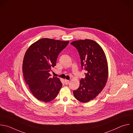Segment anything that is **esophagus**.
I'll return each mask as SVG.
<instances>
[{
  "instance_id": "esophagus-1",
  "label": "esophagus",
  "mask_w": 133,
  "mask_h": 133,
  "mask_svg": "<svg viewBox=\"0 0 133 133\" xmlns=\"http://www.w3.org/2000/svg\"><path fill=\"white\" fill-rule=\"evenodd\" d=\"M70 82V81L69 80H68V79H65L64 80V83L66 85H68Z\"/></svg>"
}]
</instances>
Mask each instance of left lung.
<instances>
[{
    "label": "left lung",
    "mask_w": 133,
    "mask_h": 133,
    "mask_svg": "<svg viewBox=\"0 0 133 133\" xmlns=\"http://www.w3.org/2000/svg\"><path fill=\"white\" fill-rule=\"evenodd\" d=\"M71 44L78 50L82 69L87 71L85 78L81 79L73 94L78 101L87 103L95 98L107 84L109 75L107 57L102 47L93 40H79Z\"/></svg>",
    "instance_id": "8db88e82"
}]
</instances>
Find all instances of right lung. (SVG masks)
Masks as SVG:
<instances>
[{
    "label": "right lung",
    "mask_w": 133,
    "mask_h": 133,
    "mask_svg": "<svg viewBox=\"0 0 133 133\" xmlns=\"http://www.w3.org/2000/svg\"><path fill=\"white\" fill-rule=\"evenodd\" d=\"M69 41L42 38L32 44L25 52L22 72L26 84L38 99L49 102L58 95L62 84L57 77H50V71L56 65L60 52Z\"/></svg>",
    "instance_id": "add662e5"
}]
</instances>
